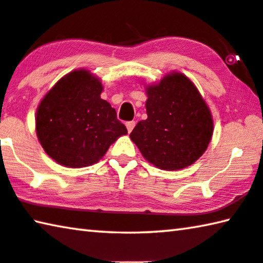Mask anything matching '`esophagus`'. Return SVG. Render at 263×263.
Segmentation results:
<instances>
[{"instance_id": "1", "label": "esophagus", "mask_w": 263, "mask_h": 263, "mask_svg": "<svg viewBox=\"0 0 263 263\" xmlns=\"http://www.w3.org/2000/svg\"><path fill=\"white\" fill-rule=\"evenodd\" d=\"M126 127L128 133H130L133 130V128L135 127V121H128V122H126Z\"/></svg>"}]
</instances>
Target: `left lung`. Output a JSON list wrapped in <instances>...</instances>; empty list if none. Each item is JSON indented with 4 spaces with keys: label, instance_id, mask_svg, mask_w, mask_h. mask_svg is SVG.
Returning <instances> with one entry per match:
<instances>
[{
    "label": "left lung",
    "instance_id": "left-lung-1",
    "mask_svg": "<svg viewBox=\"0 0 263 263\" xmlns=\"http://www.w3.org/2000/svg\"><path fill=\"white\" fill-rule=\"evenodd\" d=\"M148 118L140 121L130 139L148 162L163 171L193 164L213 135L211 110L187 76L173 71L145 88Z\"/></svg>",
    "mask_w": 263,
    "mask_h": 263
}]
</instances>
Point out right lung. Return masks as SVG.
I'll return each instance as SVG.
<instances>
[{
  "label": "right lung",
  "mask_w": 263,
  "mask_h": 263,
  "mask_svg": "<svg viewBox=\"0 0 263 263\" xmlns=\"http://www.w3.org/2000/svg\"><path fill=\"white\" fill-rule=\"evenodd\" d=\"M102 83L90 71L74 70L47 92L36 111V134L44 152L69 168L98 162L127 128L101 99Z\"/></svg>",
  "instance_id": "right-lung-1"
}]
</instances>
